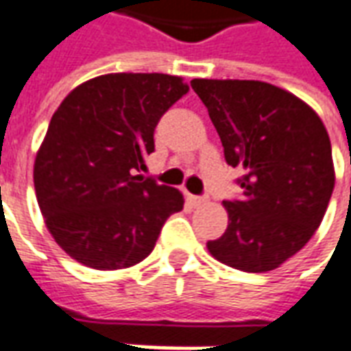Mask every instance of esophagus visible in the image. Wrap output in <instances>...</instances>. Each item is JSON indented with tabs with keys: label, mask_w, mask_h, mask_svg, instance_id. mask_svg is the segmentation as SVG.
Segmentation results:
<instances>
[{
	"label": "esophagus",
	"mask_w": 351,
	"mask_h": 351,
	"mask_svg": "<svg viewBox=\"0 0 351 351\" xmlns=\"http://www.w3.org/2000/svg\"><path fill=\"white\" fill-rule=\"evenodd\" d=\"M188 201H190L191 206H201L206 203V197H199V195H190L188 193Z\"/></svg>",
	"instance_id": "esophagus-1"
}]
</instances>
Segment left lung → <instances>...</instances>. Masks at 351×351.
<instances>
[{
  "label": "left lung",
  "instance_id": "1",
  "mask_svg": "<svg viewBox=\"0 0 351 351\" xmlns=\"http://www.w3.org/2000/svg\"><path fill=\"white\" fill-rule=\"evenodd\" d=\"M243 197L223 201L226 233L206 248L221 263L267 272L295 256L324 220L335 188L322 118L293 93L261 80L193 79Z\"/></svg>",
  "mask_w": 351,
  "mask_h": 351
}]
</instances>
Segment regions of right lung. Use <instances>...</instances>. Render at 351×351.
Masks as SVG:
<instances>
[{"instance_id":"1","label":"right lung","mask_w":351,"mask_h":351,"mask_svg":"<svg viewBox=\"0 0 351 351\" xmlns=\"http://www.w3.org/2000/svg\"><path fill=\"white\" fill-rule=\"evenodd\" d=\"M188 90L173 75L108 73L62 101L35 156L34 184L45 223L67 256L97 271L150 256L184 197L135 171L154 152L160 118Z\"/></svg>"}]
</instances>
